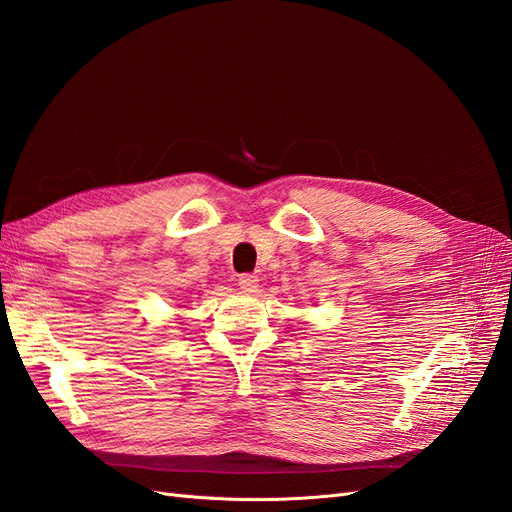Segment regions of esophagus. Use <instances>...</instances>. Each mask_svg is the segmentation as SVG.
I'll return each mask as SVG.
<instances>
[{"label": "esophagus", "instance_id": "34e87169", "mask_svg": "<svg viewBox=\"0 0 512 512\" xmlns=\"http://www.w3.org/2000/svg\"><path fill=\"white\" fill-rule=\"evenodd\" d=\"M239 288L245 290V292H254L258 288V277L256 275H250L245 273L239 277Z\"/></svg>", "mask_w": 512, "mask_h": 512}]
</instances>
